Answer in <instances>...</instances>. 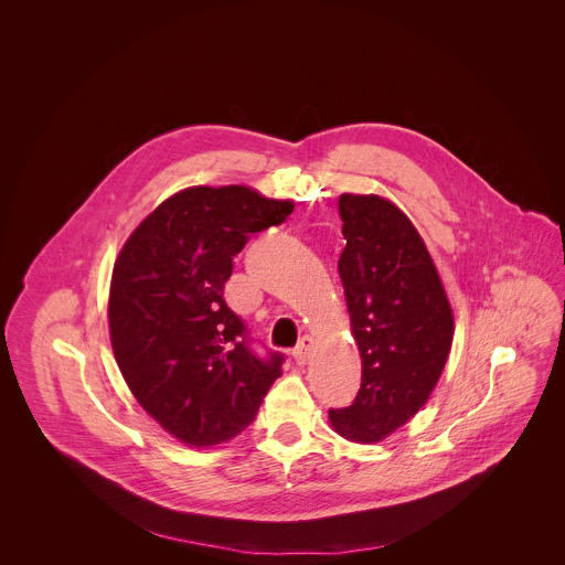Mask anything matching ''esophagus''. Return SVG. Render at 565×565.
Here are the masks:
<instances>
[{
	"label": "esophagus",
	"mask_w": 565,
	"mask_h": 565,
	"mask_svg": "<svg viewBox=\"0 0 565 565\" xmlns=\"http://www.w3.org/2000/svg\"><path fill=\"white\" fill-rule=\"evenodd\" d=\"M313 353H316V341L311 337H302L292 351V358L296 364H307Z\"/></svg>",
	"instance_id": "34e87169"
}]
</instances>
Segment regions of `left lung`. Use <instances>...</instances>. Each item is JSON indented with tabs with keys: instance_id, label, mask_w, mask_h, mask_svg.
<instances>
[{
	"instance_id": "1",
	"label": "left lung",
	"mask_w": 565,
	"mask_h": 565,
	"mask_svg": "<svg viewBox=\"0 0 565 565\" xmlns=\"http://www.w3.org/2000/svg\"><path fill=\"white\" fill-rule=\"evenodd\" d=\"M345 249L339 275L362 383L350 406L330 408L334 430L379 443L430 398L454 341V313L411 220L376 194H341Z\"/></svg>"
}]
</instances>
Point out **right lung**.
I'll use <instances>...</instances> for the list:
<instances>
[{
    "instance_id": "right-lung-1",
    "label": "right lung",
    "mask_w": 565,
    "mask_h": 565,
    "mask_svg": "<svg viewBox=\"0 0 565 565\" xmlns=\"http://www.w3.org/2000/svg\"><path fill=\"white\" fill-rule=\"evenodd\" d=\"M292 210L245 186H192L162 201L120 249L111 350L137 403L186 445L212 447L245 430L281 375L284 355L252 348L224 284L247 239Z\"/></svg>"
}]
</instances>
